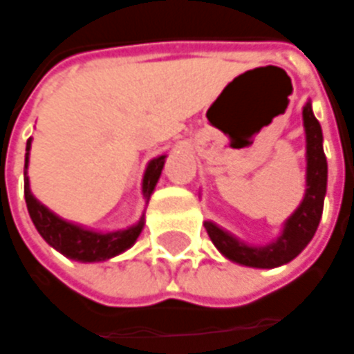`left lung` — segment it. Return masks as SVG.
Listing matches in <instances>:
<instances>
[{"mask_svg": "<svg viewBox=\"0 0 354 354\" xmlns=\"http://www.w3.org/2000/svg\"><path fill=\"white\" fill-rule=\"evenodd\" d=\"M304 129H306V194L282 225L280 235L268 245H247L214 221H205V231L217 250L229 259L250 268H276L294 261L308 247L323 214V200L327 192V158L323 153V133L319 121L313 115L311 102L304 105Z\"/></svg>", "mask_w": 354, "mask_h": 354, "instance_id": "left-lung-1", "label": "left lung"}]
</instances>
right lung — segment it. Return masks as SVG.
Masks as SVG:
<instances>
[{
  "label": "right lung",
  "mask_w": 354,
  "mask_h": 354,
  "mask_svg": "<svg viewBox=\"0 0 354 354\" xmlns=\"http://www.w3.org/2000/svg\"><path fill=\"white\" fill-rule=\"evenodd\" d=\"M29 154H31V139L27 140V154H25V201H27V209L31 215L32 223L37 227L39 235L58 252H62L64 257L78 262H102L109 261L117 254L125 252L135 245V241L139 239L140 231L145 227V215L140 217L135 225L127 229H117V231H93L88 227L78 225L62 219L60 215L50 212L44 203L37 200L31 192V182L27 176V168H29ZM166 154H160L153 158L145 174H142V198L149 201L153 196L154 186L158 182V178L162 174V166H165Z\"/></svg>",
  "instance_id": "right-lung-1"
}]
</instances>
